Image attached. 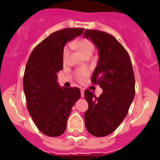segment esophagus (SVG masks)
<instances>
[{
	"instance_id": "1",
	"label": "esophagus",
	"mask_w": 160,
	"mask_h": 160,
	"mask_svg": "<svg viewBox=\"0 0 160 160\" xmlns=\"http://www.w3.org/2000/svg\"><path fill=\"white\" fill-rule=\"evenodd\" d=\"M81 96L82 97H84V90H81Z\"/></svg>"
}]
</instances>
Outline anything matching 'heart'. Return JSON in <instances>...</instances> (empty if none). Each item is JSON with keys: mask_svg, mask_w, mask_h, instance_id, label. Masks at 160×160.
I'll list each match as a JSON object with an SVG mask.
<instances>
[{"mask_svg": "<svg viewBox=\"0 0 160 160\" xmlns=\"http://www.w3.org/2000/svg\"><path fill=\"white\" fill-rule=\"evenodd\" d=\"M72 46L78 49L83 57L87 56V55H91L94 51V44L90 41L87 40V39H82V40H77L72 43ZM70 53V47L69 46H66L63 49L62 53V58L64 62H66L68 56ZM88 73L87 70H82V71L78 73V77L79 78L84 77Z\"/></svg>", "mask_w": 160, "mask_h": 160, "instance_id": "obj_1", "label": "heart"}]
</instances>
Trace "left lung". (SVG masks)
Wrapping results in <instances>:
<instances>
[{"label":"left lung","mask_w":160,"mask_h":160,"mask_svg":"<svg viewBox=\"0 0 160 160\" xmlns=\"http://www.w3.org/2000/svg\"><path fill=\"white\" fill-rule=\"evenodd\" d=\"M83 37L90 39L98 51L91 80L102 89L98 98L92 91H85L89 105L84 114L85 125L92 135L107 136L128 114L135 97L134 71L128 52L112 35L86 29Z\"/></svg>","instance_id":"obj_1"}]
</instances>
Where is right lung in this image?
Wrapping results in <instances>:
<instances>
[{
  "label": "right lung",
  "mask_w": 160,
  "mask_h": 160,
  "mask_svg": "<svg viewBox=\"0 0 160 160\" xmlns=\"http://www.w3.org/2000/svg\"><path fill=\"white\" fill-rule=\"evenodd\" d=\"M83 30L67 28L51 33L33 49L25 66L23 88L28 111L38 130L48 136L62 135L72 107L81 97L78 87H61L58 73L63 68L65 46Z\"/></svg>",
  "instance_id": "obj_1"
}]
</instances>
